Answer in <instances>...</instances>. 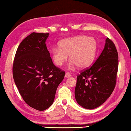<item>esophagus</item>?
Instances as JSON below:
<instances>
[{"instance_id":"34e87169","label":"esophagus","mask_w":131,"mask_h":131,"mask_svg":"<svg viewBox=\"0 0 131 131\" xmlns=\"http://www.w3.org/2000/svg\"><path fill=\"white\" fill-rule=\"evenodd\" d=\"M70 76H71V73H70L69 72H67L66 73V74H65L66 78H69V77H70Z\"/></svg>"}]
</instances>
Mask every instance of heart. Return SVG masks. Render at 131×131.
Returning a JSON list of instances; mask_svg holds the SVG:
<instances>
[{"label":"heart","mask_w":131,"mask_h":131,"mask_svg":"<svg viewBox=\"0 0 131 131\" xmlns=\"http://www.w3.org/2000/svg\"><path fill=\"white\" fill-rule=\"evenodd\" d=\"M59 47L52 50V57L57 66L63 65L70 55V67L76 65L79 68H85L90 66L95 58L98 44L94 37L78 36L62 40Z\"/></svg>","instance_id":"b5f03b06"}]
</instances>
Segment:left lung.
Segmentation results:
<instances>
[{
    "mask_svg": "<svg viewBox=\"0 0 131 131\" xmlns=\"http://www.w3.org/2000/svg\"><path fill=\"white\" fill-rule=\"evenodd\" d=\"M118 58L115 45L107 37L104 48L94 64L77 76L74 95L79 104L85 108L94 109L111 95L117 80Z\"/></svg>",
    "mask_w": 131,
    "mask_h": 131,
    "instance_id": "obj_1",
    "label": "left lung"
}]
</instances>
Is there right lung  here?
<instances>
[{
	"mask_svg": "<svg viewBox=\"0 0 131 131\" xmlns=\"http://www.w3.org/2000/svg\"><path fill=\"white\" fill-rule=\"evenodd\" d=\"M48 36L34 32L26 37L17 48L12 66L14 81L23 99L39 111L52 104L65 76L50 57L45 43Z\"/></svg>",
	"mask_w": 131,
	"mask_h": 131,
	"instance_id": "1",
	"label": "right lung"
}]
</instances>
